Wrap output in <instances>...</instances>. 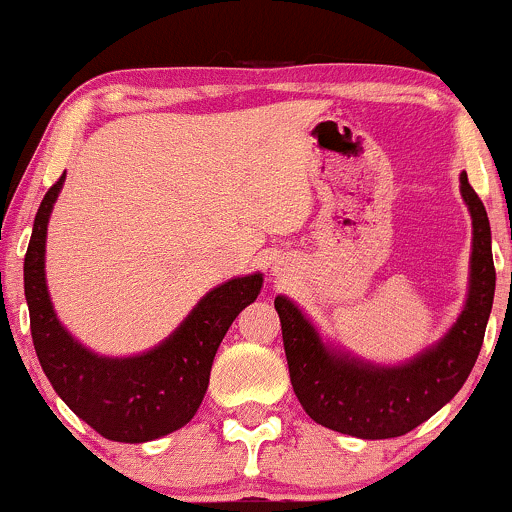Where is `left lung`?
<instances>
[{
    "instance_id": "left-lung-1",
    "label": "left lung",
    "mask_w": 512,
    "mask_h": 512,
    "mask_svg": "<svg viewBox=\"0 0 512 512\" xmlns=\"http://www.w3.org/2000/svg\"><path fill=\"white\" fill-rule=\"evenodd\" d=\"M460 182L474 226L467 305L452 330L419 358L397 368H378L337 354L320 342L315 327L289 298H274L293 392L320 426L366 440L404 436L448 404L472 373L491 315L496 267L484 202L467 173Z\"/></svg>"
}]
</instances>
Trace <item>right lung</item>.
<instances>
[{"mask_svg":"<svg viewBox=\"0 0 512 512\" xmlns=\"http://www.w3.org/2000/svg\"><path fill=\"white\" fill-rule=\"evenodd\" d=\"M62 182L64 175L40 202L23 262V289L40 366L64 404L103 438L146 443L168 436L197 414L216 349L240 310L257 298L262 274L216 286L154 351L132 358L96 356L60 325L45 286V236Z\"/></svg>","mask_w":512,"mask_h":512,"instance_id":"right-lung-1","label":"right lung"}]
</instances>
